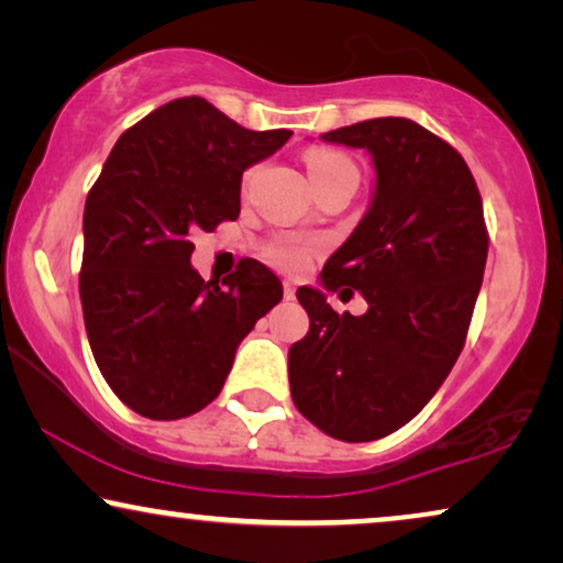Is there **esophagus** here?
<instances>
[{"label":"esophagus","mask_w":563,"mask_h":563,"mask_svg":"<svg viewBox=\"0 0 563 563\" xmlns=\"http://www.w3.org/2000/svg\"><path fill=\"white\" fill-rule=\"evenodd\" d=\"M295 291H297V287L291 282H284V297L287 299H295Z\"/></svg>","instance_id":"obj_1"}]
</instances>
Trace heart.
I'll use <instances>...</instances> for the list:
<instances>
[{"label": "heart", "mask_w": 563, "mask_h": 563, "mask_svg": "<svg viewBox=\"0 0 563 563\" xmlns=\"http://www.w3.org/2000/svg\"><path fill=\"white\" fill-rule=\"evenodd\" d=\"M305 164H307V174H310L312 179V187L335 174L356 172L353 161L335 148L307 151ZM264 256L268 264L282 268V272H299V268H305L307 258H310V245L305 241H297V238H276V241H268L264 245Z\"/></svg>", "instance_id": "heart-1"}]
</instances>
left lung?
<instances>
[{"mask_svg":"<svg viewBox=\"0 0 563 563\" xmlns=\"http://www.w3.org/2000/svg\"><path fill=\"white\" fill-rule=\"evenodd\" d=\"M322 141L374 158L372 207L320 274L328 291L358 289L368 310L338 314L320 289L299 287L310 330L289 349V384L312 426L364 443L410 422L456 364L489 235L466 161L418 122L364 120Z\"/></svg>","mask_w":563,"mask_h":563,"instance_id":"obj_1","label":"left lung"}]
</instances>
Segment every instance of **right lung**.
<instances>
[{
    "label": "right lung",
    "instance_id": "add662e5",
    "mask_svg": "<svg viewBox=\"0 0 563 563\" xmlns=\"http://www.w3.org/2000/svg\"><path fill=\"white\" fill-rule=\"evenodd\" d=\"M291 130H249L202 97L174 99L128 128L84 207L79 295L110 389L151 420L189 418L220 395L235 349L279 305L258 261L205 282L191 233L241 214L243 172Z\"/></svg>",
    "mask_w": 563,
    "mask_h": 563
}]
</instances>
